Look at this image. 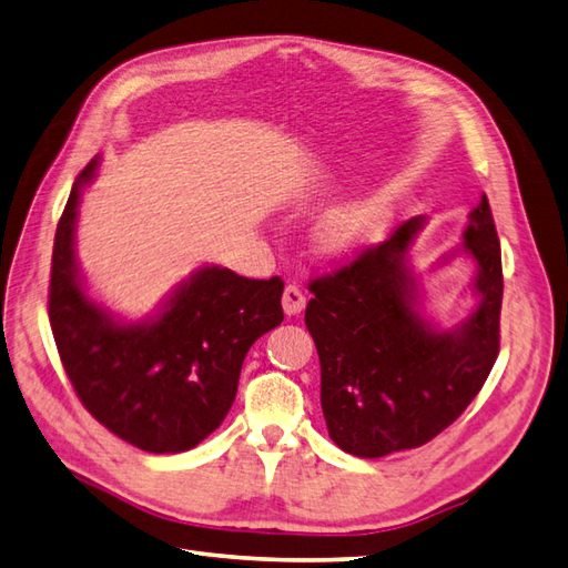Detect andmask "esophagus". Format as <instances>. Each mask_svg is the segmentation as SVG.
Returning <instances> with one entry per match:
<instances>
[{
	"instance_id": "34e87169",
	"label": "esophagus",
	"mask_w": 568,
	"mask_h": 568,
	"mask_svg": "<svg viewBox=\"0 0 568 568\" xmlns=\"http://www.w3.org/2000/svg\"><path fill=\"white\" fill-rule=\"evenodd\" d=\"M304 304H307V295H304V290L295 283H290L283 293V312L287 316H295L304 310Z\"/></svg>"
}]
</instances>
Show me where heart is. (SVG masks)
I'll use <instances>...</instances> for the list:
<instances>
[{
	"instance_id": "heart-1",
	"label": "heart",
	"mask_w": 568,
	"mask_h": 568,
	"mask_svg": "<svg viewBox=\"0 0 568 568\" xmlns=\"http://www.w3.org/2000/svg\"><path fill=\"white\" fill-rule=\"evenodd\" d=\"M376 225H379V209L372 201H347L322 217L316 227V242L326 254H345L365 244Z\"/></svg>"
}]
</instances>
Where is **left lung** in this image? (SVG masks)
<instances>
[{"mask_svg": "<svg viewBox=\"0 0 568 568\" xmlns=\"http://www.w3.org/2000/svg\"><path fill=\"white\" fill-rule=\"evenodd\" d=\"M425 217L310 281L304 312L318 362L322 410L336 446L359 458L432 442L468 408L499 355L501 246L487 194L470 211L463 250L477 261L479 307L456 331H434L415 310L408 246Z\"/></svg>", "mask_w": 568, "mask_h": 568, "instance_id": "obj_1", "label": "left lung"}]
</instances>
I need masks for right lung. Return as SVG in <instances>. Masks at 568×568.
<instances>
[{
	"label": "right lung",
	"mask_w": 568,
	"mask_h": 568,
	"mask_svg": "<svg viewBox=\"0 0 568 568\" xmlns=\"http://www.w3.org/2000/svg\"><path fill=\"white\" fill-rule=\"evenodd\" d=\"M57 223L50 271V326L83 408L149 454H180L221 427L256 338L283 322V281H252L206 266L174 290L153 322L120 324L85 297L74 258L81 186Z\"/></svg>",
	"instance_id": "obj_1"
}]
</instances>
